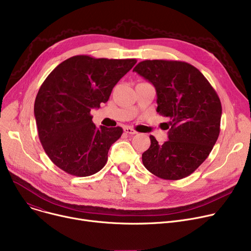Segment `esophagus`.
Instances as JSON below:
<instances>
[{
	"label": "esophagus",
	"instance_id": "1",
	"mask_svg": "<svg viewBox=\"0 0 251 251\" xmlns=\"http://www.w3.org/2000/svg\"><path fill=\"white\" fill-rule=\"evenodd\" d=\"M124 132H125V133H127V134H130V135H134V134H137V131H136V130L132 129L131 127H128V126L124 127Z\"/></svg>",
	"mask_w": 251,
	"mask_h": 251
}]
</instances>
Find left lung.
Returning <instances> with one entry per match:
<instances>
[{"label": "left lung", "mask_w": 251, "mask_h": 251, "mask_svg": "<svg viewBox=\"0 0 251 251\" xmlns=\"http://www.w3.org/2000/svg\"><path fill=\"white\" fill-rule=\"evenodd\" d=\"M133 72L156 90V111L170 119L169 140L159 144L150 135L142 154L147 171L163 179H181L193 174L212 151L220 133V99L203 74L178 60L140 61Z\"/></svg>", "instance_id": "obj_1"}]
</instances>
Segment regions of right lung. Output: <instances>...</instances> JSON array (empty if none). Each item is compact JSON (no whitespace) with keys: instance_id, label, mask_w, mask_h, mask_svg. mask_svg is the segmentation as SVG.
<instances>
[{"instance_id":"obj_1","label":"right lung","mask_w":251,"mask_h":251,"mask_svg":"<svg viewBox=\"0 0 251 251\" xmlns=\"http://www.w3.org/2000/svg\"><path fill=\"white\" fill-rule=\"evenodd\" d=\"M136 59L75 55L48 75L34 103L39 140L45 153L69 175L89 176L101 171L121 127L97 128L91 110L106 103L117 82Z\"/></svg>"}]
</instances>
